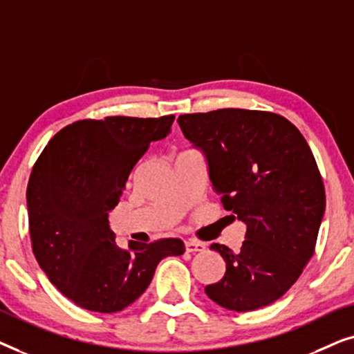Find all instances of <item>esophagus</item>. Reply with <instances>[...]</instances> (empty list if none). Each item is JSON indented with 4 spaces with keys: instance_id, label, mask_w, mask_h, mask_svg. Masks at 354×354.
<instances>
[{
    "instance_id": "34e87169",
    "label": "esophagus",
    "mask_w": 354,
    "mask_h": 354,
    "mask_svg": "<svg viewBox=\"0 0 354 354\" xmlns=\"http://www.w3.org/2000/svg\"><path fill=\"white\" fill-rule=\"evenodd\" d=\"M205 243H201V241H196V240H187L185 241V250L187 253H198V251H205Z\"/></svg>"
}]
</instances>
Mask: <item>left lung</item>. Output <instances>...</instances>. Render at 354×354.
Instances as JSON below:
<instances>
[{"label":"left lung","instance_id":"obj_1","mask_svg":"<svg viewBox=\"0 0 354 354\" xmlns=\"http://www.w3.org/2000/svg\"><path fill=\"white\" fill-rule=\"evenodd\" d=\"M177 122L205 154L222 205L246 225L240 251L211 245L225 274L205 292L230 311L268 306L297 282L316 246L326 190L311 148L290 120L266 111L217 109Z\"/></svg>","mask_w":354,"mask_h":354}]
</instances>
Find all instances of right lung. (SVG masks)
<instances>
[{"label":"right lung","mask_w":354,"mask_h":354,"mask_svg":"<svg viewBox=\"0 0 354 354\" xmlns=\"http://www.w3.org/2000/svg\"><path fill=\"white\" fill-rule=\"evenodd\" d=\"M174 115L79 120L57 132L27 187L33 254L50 282L77 306L118 313L151 282L159 261L180 256L178 239L115 243L109 212L149 143L171 133Z\"/></svg>","instance_id":"right-lung-1"}]
</instances>
